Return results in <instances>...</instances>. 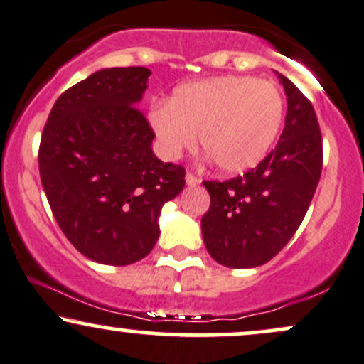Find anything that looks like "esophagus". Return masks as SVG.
<instances>
[{
    "mask_svg": "<svg viewBox=\"0 0 364 364\" xmlns=\"http://www.w3.org/2000/svg\"><path fill=\"white\" fill-rule=\"evenodd\" d=\"M185 179H186V185H188V186H196V185H200V178L195 176L193 173H188Z\"/></svg>",
    "mask_w": 364,
    "mask_h": 364,
    "instance_id": "esophagus-1",
    "label": "esophagus"
}]
</instances>
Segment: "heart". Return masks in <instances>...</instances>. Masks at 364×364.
<instances>
[{
  "instance_id": "obj_1",
  "label": "heart",
  "mask_w": 364,
  "mask_h": 364,
  "mask_svg": "<svg viewBox=\"0 0 364 364\" xmlns=\"http://www.w3.org/2000/svg\"><path fill=\"white\" fill-rule=\"evenodd\" d=\"M282 116V94L272 82L225 75L176 87L149 121L166 157L193 147L198 133L200 147L217 168L243 173L267 156Z\"/></svg>"
}]
</instances>
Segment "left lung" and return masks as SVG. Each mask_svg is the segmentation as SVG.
<instances>
[{
    "mask_svg": "<svg viewBox=\"0 0 364 364\" xmlns=\"http://www.w3.org/2000/svg\"><path fill=\"white\" fill-rule=\"evenodd\" d=\"M287 114L277 147L257 168L228 181H203L210 207L202 217L207 252L231 269L267 263L298 231L318 186L323 149L306 95L279 75Z\"/></svg>",
    "mask_w": 364,
    "mask_h": 364,
    "instance_id": "1",
    "label": "left lung"
}]
</instances>
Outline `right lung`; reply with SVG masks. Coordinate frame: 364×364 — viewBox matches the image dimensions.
I'll return each mask as SVG.
<instances>
[{
    "mask_svg": "<svg viewBox=\"0 0 364 364\" xmlns=\"http://www.w3.org/2000/svg\"><path fill=\"white\" fill-rule=\"evenodd\" d=\"M150 70L106 68L54 102L39 145V173L54 219L90 260L129 265L152 252L159 214L185 188V168L154 156L136 104Z\"/></svg>",
    "mask_w": 364,
    "mask_h": 364,
    "instance_id": "right-lung-1",
    "label": "right lung"
}]
</instances>
